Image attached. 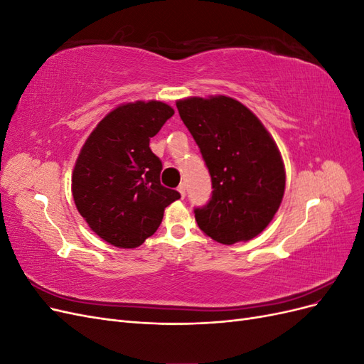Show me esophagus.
Here are the masks:
<instances>
[{"mask_svg":"<svg viewBox=\"0 0 364 364\" xmlns=\"http://www.w3.org/2000/svg\"><path fill=\"white\" fill-rule=\"evenodd\" d=\"M178 191L181 193V197H182V199H183V197H185V185H183V183L178 186Z\"/></svg>","mask_w":364,"mask_h":364,"instance_id":"esophagus-1","label":"esophagus"}]
</instances>
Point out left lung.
Instances as JSON below:
<instances>
[{
  "mask_svg": "<svg viewBox=\"0 0 364 364\" xmlns=\"http://www.w3.org/2000/svg\"><path fill=\"white\" fill-rule=\"evenodd\" d=\"M211 174V199L196 208V222L222 245L262 232L281 205L285 171L279 150L261 121L230 97L176 103Z\"/></svg>",
  "mask_w": 364,
  "mask_h": 364,
  "instance_id": "8db88e82",
  "label": "left lung"
}]
</instances>
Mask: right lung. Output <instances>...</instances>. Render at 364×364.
<instances>
[{
	"instance_id": "obj_1",
	"label": "right lung",
	"mask_w": 364,
	"mask_h": 364,
	"mask_svg": "<svg viewBox=\"0 0 364 364\" xmlns=\"http://www.w3.org/2000/svg\"><path fill=\"white\" fill-rule=\"evenodd\" d=\"M174 111L162 102L118 106L86 139L73 171L80 215L109 245L134 249L159 228L164 209L181 199L161 185L162 162L150 149Z\"/></svg>"
}]
</instances>
